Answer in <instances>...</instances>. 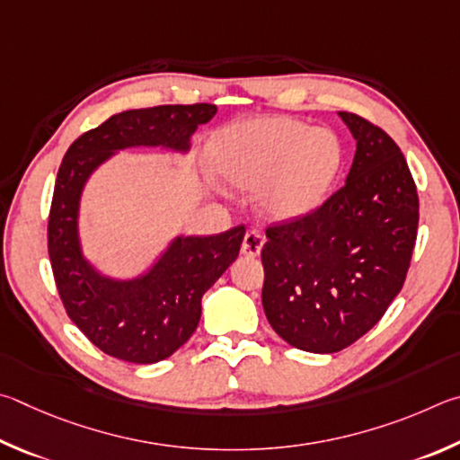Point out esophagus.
<instances>
[{
    "mask_svg": "<svg viewBox=\"0 0 460 460\" xmlns=\"http://www.w3.org/2000/svg\"><path fill=\"white\" fill-rule=\"evenodd\" d=\"M262 246H264V238L259 234V232H246V236L243 240V254L259 256Z\"/></svg>",
    "mask_w": 460,
    "mask_h": 460,
    "instance_id": "esophagus-1",
    "label": "esophagus"
}]
</instances>
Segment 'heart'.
I'll return each instance as SVG.
<instances>
[{
	"instance_id": "1",
	"label": "heart",
	"mask_w": 460,
	"mask_h": 460,
	"mask_svg": "<svg viewBox=\"0 0 460 460\" xmlns=\"http://www.w3.org/2000/svg\"><path fill=\"white\" fill-rule=\"evenodd\" d=\"M208 161L230 188L261 190L259 206L270 220H299L325 201L343 151L327 128L270 117L217 131L208 145Z\"/></svg>"
}]
</instances>
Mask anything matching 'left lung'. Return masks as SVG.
<instances>
[{"label":"left lung","instance_id":"obj_1","mask_svg":"<svg viewBox=\"0 0 460 460\" xmlns=\"http://www.w3.org/2000/svg\"><path fill=\"white\" fill-rule=\"evenodd\" d=\"M356 139L343 188L299 220L270 226L262 307L296 349L335 353L396 299L412 259L418 193L404 155L380 127L337 112Z\"/></svg>","mask_w":460,"mask_h":460}]
</instances>
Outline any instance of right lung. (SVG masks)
<instances>
[{
  "mask_svg": "<svg viewBox=\"0 0 460 460\" xmlns=\"http://www.w3.org/2000/svg\"><path fill=\"white\" fill-rule=\"evenodd\" d=\"M216 104H165L112 115L80 135L62 159L48 220V254L68 317L96 348L131 364H157L196 332L201 296L236 261L244 226L212 236H173L135 277L104 275L80 240V201L101 165L133 147L185 153Z\"/></svg>",
  "mask_w": 460,
  "mask_h": 460,
  "instance_id": "obj_1",
  "label": "right lung"
}]
</instances>
